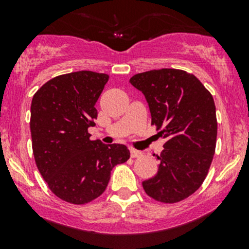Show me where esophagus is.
Listing matches in <instances>:
<instances>
[{
    "instance_id": "1",
    "label": "esophagus",
    "mask_w": 249,
    "mask_h": 249,
    "mask_svg": "<svg viewBox=\"0 0 249 249\" xmlns=\"http://www.w3.org/2000/svg\"><path fill=\"white\" fill-rule=\"evenodd\" d=\"M130 153H131V158H139L143 154L142 152H140V150H136V149H131L130 150Z\"/></svg>"
}]
</instances>
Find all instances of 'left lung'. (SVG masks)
<instances>
[{
    "mask_svg": "<svg viewBox=\"0 0 249 249\" xmlns=\"http://www.w3.org/2000/svg\"><path fill=\"white\" fill-rule=\"evenodd\" d=\"M130 83L144 95L152 125L166 140L157 175L142 182L143 189L157 201H182L199 189L214 155L217 117L212 95L194 74L182 70L143 72Z\"/></svg>",
    "mask_w": 249,
    "mask_h": 249,
    "instance_id": "8db88e82",
    "label": "left lung"
}]
</instances>
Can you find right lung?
<instances>
[{"instance_id": "right-lung-1", "label": "right lung", "mask_w": 249, "mask_h": 249, "mask_svg": "<svg viewBox=\"0 0 249 249\" xmlns=\"http://www.w3.org/2000/svg\"><path fill=\"white\" fill-rule=\"evenodd\" d=\"M108 74L78 71L57 76L31 104L35 161L49 189L64 201L83 205L106 190L110 171L130 158L126 145L91 141L97 100Z\"/></svg>"}]
</instances>
